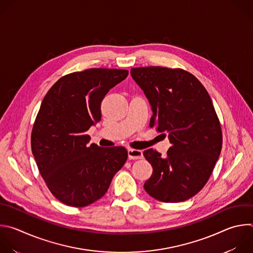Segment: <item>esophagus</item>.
Segmentation results:
<instances>
[{
  "mask_svg": "<svg viewBox=\"0 0 253 253\" xmlns=\"http://www.w3.org/2000/svg\"><path fill=\"white\" fill-rule=\"evenodd\" d=\"M128 158L130 160H137V159H142L143 158V153L140 150H135V149H128Z\"/></svg>",
  "mask_w": 253,
  "mask_h": 253,
  "instance_id": "obj_1",
  "label": "esophagus"
}]
</instances>
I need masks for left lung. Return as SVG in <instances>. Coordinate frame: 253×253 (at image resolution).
I'll return each instance as SVG.
<instances>
[{"mask_svg":"<svg viewBox=\"0 0 253 253\" xmlns=\"http://www.w3.org/2000/svg\"><path fill=\"white\" fill-rule=\"evenodd\" d=\"M131 76L151 105L150 127L167 133L172 144L166 158L144 151L153 167L144 189L160 202L187 201L207 184L220 155L222 133L212 101L197 77L180 68L136 67Z\"/></svg>","mask_w":253,"mask_h":253,"instance_id":"left-lung-1","label":"left lung"}]
</instances>
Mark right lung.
<instances>
[{
  "label": "right lung",
  "instance_id": "right-lung-1",
  "mask_svg": "<svg viewBox=\"0 0 253 253\" xmlns=\"http://www.w3.org/2000/svg\"><path fill=\"white\" fill-rule=\"evenodd\" d=\"M127 70L90 68L59 78L45 94L32 131V152L51 194L82 208L101 199L125 164L124 147L89 144L86 131L101 119L106 93Z\"/></svg>",
  "mask_w": 253,
  "mask_h": 253
}]
</instances>
